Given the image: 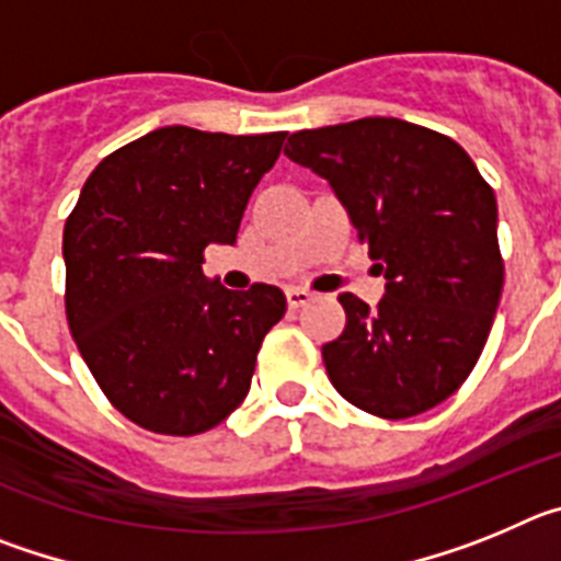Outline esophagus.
I'll return each instance as SVG.
<instances>
[{"label":"esophagus","instance_id":"34e87169","mask_svg":"<svg viewBox=\"0 0 561 561\" xmlns=\"http://www.w3.org/2000/svg\"><path fill=\"white\" fill-rule=\"evenodd\" d=\"M311 291L309 289H300V286H291V289H286V304H289V309H300V306H306L311 300Z\"/></svg>","mask_w":561,"mask_h":561}]
</instances>
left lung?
I'll use <instances>...</instances> for the list:
<instances>
[{"mask_svg":"<svg viewBox=\"0 0 561 561\" xmlns=\"http://www.w3.org/2000/svg\"><path fill=\"white\" fill-rule=\"evenodd\" d=\"M284 153L329 182L388 280L376 309L340 295L348 323L323 345L331 385L381 419L449 399L472 374L503 291L497 199L472 157L396 117L306 128Z\"/></svg>","mask_w":561,"mask_h":561,"instance_id":"obj_1","label":"left lung"}]
</instances>
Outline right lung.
I'll return each instance as SVG.
<instances>
[{"label": "right lung", "mask_w": 561, "mask_h": 561, "mask_svg": "<svg viewBox=\"0 0 561 561\" xmlns=\"http://www.w3.org/2000/svg\"><path fill=\"white\" fill-rule=\"evenodd\" d=\"M284 140L153 128L108 153L69 213V331L106 399L151 433L199 435L250 393L286 297L270 284L230 291L202 264L205 247L236 244Z\"/></svg>", "instance_id": "add662e5"}]
</instances>
